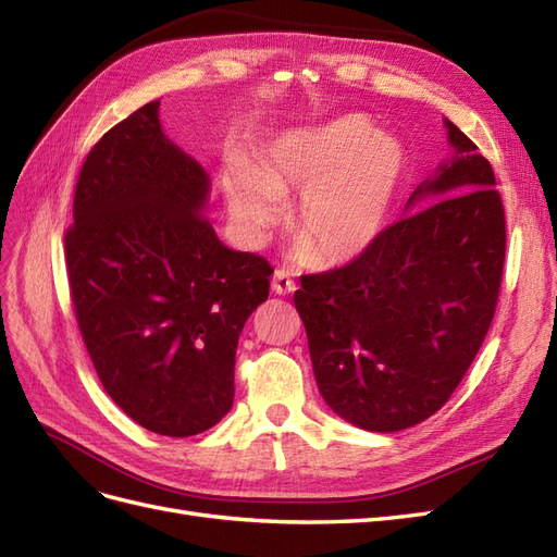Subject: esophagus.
Wrapping results in <instances>:
<instances>
[{"mask_svg":"<svg viewBox=\"0 0 557 557\" xmlns=\"http://www.w3.org/2000/svg\"><path fill=\"white\" fill-rule=\"evenodd\" d=\"M273 292L275 294H294L296 292V282L286 271H275L273 275Z\"/></svg>","mask_w":557,"mask_h":557,"instance_id":"1","label":"esophagus"}]
</instances>
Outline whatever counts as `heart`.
<instances>
[{
  "instance_id": "b5f03b06",
  "label": "heart",
  "mask_w": 557,
  "mask_h": 557,
  "mask_svg": "<svg viewBox=\"0 0 557 557\" xmlns=\"http://www.w3.org/2000/svg\"><path fill=\"white\" fill-rule=\"evenodd\" d=\"M405 171L396 140L374 134L358 115L289 132L265 150L257 171L231 169L224 177L233 220L263 238L284 214V199L300 191L294 238L310 265H339L380 238Z\"/></svg>"
}]
</instances>
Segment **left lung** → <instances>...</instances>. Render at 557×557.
I'll return each instance as SVG.
<instances>
[{"instance_id": "8db88e82", "label": "left lung", "mask_w": 557, "mask_h": 557, "mask_svg": "<svg viewBox=\"0 0 557 557\" xmlns=\"http://www.w3.org/2000/svg\"><path fill=\"white\" fill-rule=\"evenodd\" d=\"M444 122L456 154L409 196L405 218L354 261L300 275L294 294L321 396L372 433L433 417L495 317L505 206L491 161ZM417 200L436 203L411 213Z\"/></svg>"}]
</instances>
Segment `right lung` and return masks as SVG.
<instances>
[{"label":"right lung","instance_id":"add662e5","mask_svg":"<svg viewBox=\"0 0 557 557\" xmlns=\"http://www.w3.org/2000/svg\"><path fill=\"white\" fill-rule=\"evenodd\" d=\"M208 189L150 101L87 152L64 233L99 380L124 414L166 437L199 435L231 409L238 335L271 289V263L214 236Z\"/></svg>","mask_w":557,"mask_h":557}]
</instances>
